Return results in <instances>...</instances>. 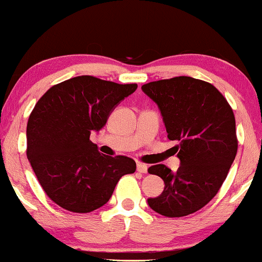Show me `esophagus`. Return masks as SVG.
I'll list each match as a JSON object with an SVG mask.
<instances>
[{
    "mask_svg": "<svg viewBox=\"0 0 262 262\" xmlns=\"http://www.w3.org/2000/svg\"><path fill=\"white\" fill-rule=\"evenodd\" d=\"M137 170L141 173H146L148 172V165L143 164V162H138L137 164Z\"/></svg>",
    "mask_w": 262,
    "mask_h": 262,
    "instance_id": "esophagus-1",
    "label": "esophagus"
}]
</instances>
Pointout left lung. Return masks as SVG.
<instances>
[{"mask_svg": "<svg viewBox=\"0 0 262 262\" xmlns=\"http://www.w3.org/2000/svg\"><path fill=\"white\" fill-rule=\"evenodd\" d=\"M158 104L170 140H177L181 165L172 172L165 165L149 167L164 180L160 196L148 198L152 210L165 217L192 214L218 193L235 159V117L212 83L189 76L159 80L141 86Z\"/></svg>", "mask_w": 262, "mask_h": 262, "instance_id": "left-lung-1", "label": "left lung"}]
</instances>
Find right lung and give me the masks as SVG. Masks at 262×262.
Wrapping results in <instances>:
<instances>
[{
  "instance_id": "obj_1",
  "label": "right lung",
  "mask_w": 262,
  "mask_h": 262,
  "mask_svg": "<svg viewBox=\"0 0 262 262\" xmlns=\"http://www.w3.org/2000/svg\"><path fill=\"white\" fill-rule=\"evenodd\" d=\"M83 76L50 87L27 124V158L47 196L66 210L89 213L106 204L119 179L137 164L127 156L101 154L90 140L106 125L119 102L137 90Z\"/></svg>"
}]
</instances>
